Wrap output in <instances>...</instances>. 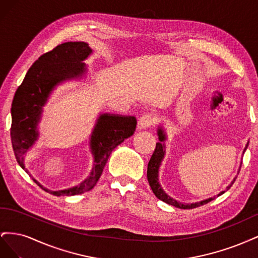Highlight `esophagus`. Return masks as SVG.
I'll use <instances>...</instances> for the list:
<instances>
[{"label":"esophagus","instance_id":"obj_1","mask_svg":"<svg viewBox=\"0 0 258 258\" xmlns=\"http://www.w3.org/2000/svg\"><path fill=\"white\" fill-rule=\"evenodd\" d=\"M154 122V118L151 114H144L139 118L138 124L140 129H147L150 128Z\"/></svg>","mask_w":258,"mask_h":258}]
</instances>
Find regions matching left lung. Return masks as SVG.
Segmentation results:
<instances>
[{
	"instance_id": "left-lung-1",
	"label": "left lung",
	"mask_w": 258,
	"mask_h": 258,
	"mask_svg": "<svg viewBox=\"0 0 258 258\" xmlns=\"http://www.w3.org/2000/svg\"><path fill=\"white\" fill-rule=\"evenodd\" d=\"M157 135H158L159 142L156 143V148L154 151V154L152 155L151 160L147 165V179H148V183H150V186H151L153 192L155 194V196L157 197L159 200L166 202V204H168L170 206H173V207L178 208V209H194V208H197V207H200V206H204V205L208 204V202H210L211 200L215 199L216 196H213V197L205 199V200H201V201H198V202H192V204H184V202H179V201L175 200L174 198L169 196V195L165 190H163V188L159 183V169H160V166H161V162H162L163 158H165V155H166L165 141L167 140V134H166V131H165V129H163L162 126L158 127ZM247 146H248V141H247V143L244 147L243 154L246 151ZM239 171H240V168H239ZM239 171H238V173H239ZM236 178H237V176L232 179L231 183L227 187H226V190H228L230 188L231 185L235 183ZM226 190L221 191L220 194L217 195V197L221 196V195H223Z\"/></svg>"
}]
</instances>
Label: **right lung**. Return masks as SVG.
<instances>
[{"label":"right lung","mask_w":258,"mask_h":258,"mask_svg":"<svg viewBox=\"0 0 258 258\" xmlns=\"http://www.w3.org/2000/svg\"><path fill=\"white\" fill-rule=\"evenodd\" d=\"M91 53L92 49L85 42H67L58 45L51 51L42 54L29 69L13 100L11 138L17 162L41 188L54 196H74L92 189L102 174L112 151L136 131L135 116L101 113L89 138L93 157L92 168L82 183L70 188L51 190L29 173L25 156L40 136L37 126L43 107L57 86L68 81L81 80L86 75L87 66L83 61Z\"/></svg>","instance_id":"add662e5"}]
</instances>
